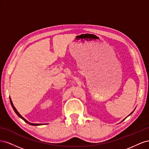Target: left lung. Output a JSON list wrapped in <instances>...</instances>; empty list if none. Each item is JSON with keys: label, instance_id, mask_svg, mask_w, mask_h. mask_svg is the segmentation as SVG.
Masks as SVG:
<instances>
[{"label": "left lung", "instance_id": "1", "mask_svg": "<svg viewBox=\"0 0 149 149\" xmlns=\"http://www.w3.org/2000/svg\"><path fill=\"white\" fill-rule=\"evenodd\" d=\"M133 111H132V113H130V114H129V115H128V116H127V117H128V116H130V115H131V114H132V113H133ZM127 117H126V118H127ZM126 118H125V119H126ZM123 119V121H124V119Z\"/></svg>", "mask_w": 149, "mask_h": 149}]
</instances>
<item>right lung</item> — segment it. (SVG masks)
<instances>
[{
  "mask_svg": "<svg viewBox=\"0 0 149 149\" xmlns=\"http://www.w3.org/2000/svg\"><path fill=\"white\" fill-rule=\"evenodd\" d=\"M10 103H11V105H12V108H13V110H14V111L15 112V113L18 115V116L20 117V118H22L24 121L25 122H26V123H28V124H30V125H31V126H40V125H42V124H35V123H30L29 121H28L26 119H25V118H24L22 115L19 113L18 112V111L17 110V109L15 108V107L13 106V103H12V100H11V98H10Z\"/></svg>",
  "mask_w": 149,
  "mask_h": 149,
  "instance_id": "add662e5",
  "label": "right lung"
}]
</instances>
